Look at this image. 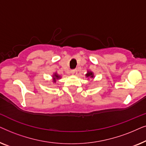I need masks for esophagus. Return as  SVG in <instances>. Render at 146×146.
Returning <instances> with one entry per match:
<instances>
[{"label":"esophagus","mask_w":146,"mask_h":146,"mask_svg":"<svg viewBox=\"0 0 146 146\" xmlns=\"http://www.w3.org/2000/svg\"><path fill=\"white\" fill-rule=\"evenodd\" d=\"M77 73H78L77 70H72L71 71V74L73 76H76L77 74Z\"/></svg>","instance_id":"34e87169"}]
</instances>
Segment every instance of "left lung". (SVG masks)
<instances>
[{"mask_svg":"<svg viewBox=\"0 0 146 146\" xmlns=\"http://www.w3.org/2000/svg\"><path fill=\"white\" fill-rule=\"evenodd\" d=\"M86 77L88 78H94V74L93 72H92L90 70H88L87 73L86 74Z\"/></svg>","mask_w":146,"mask_h":146,"instance_id":"1","label":"left lung"}]
</instances>
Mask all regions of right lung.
<instances>
[{
  "mask_svg": "<svg viewBox=\"0 0 146 146\" xmlns=\"http://www.w3.org/2000/svg\"><path fill=\"white\" fill-rule=\"evenodd\" d=\"M59 79H61L60 76L57 73V72H54L52 74V81L53 82V83H56L58 80H59Z\"/></svg>",
  "mask_w": 146,
  "mask_h": 146,
  "instance_id": "add662e5",
  "label": "right lung"
}]
</instances>
